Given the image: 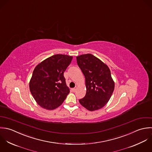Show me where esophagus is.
Instances as JSON below:
<instances>
[{
    "instance_id": "obj_1",
    "label": "esophagus",
    "mask_w": 152,
    "mask_h": 152,
    "mask_svg": "<svg viewBox=\"0 0 152 152\" xmlns=\"http://www.w3.org/2000/svg\"><path fill=\"white\" fill-rule=\"evenodd\" d=\"M77 87H75V88H74L72 89V91H73L74 92H75V91L77 90Z\"/></svg>"
}]
</instances>
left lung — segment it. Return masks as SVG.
I'll use <instances>...</instances> for the list:
<instances>
[{"label": "left lung", "mask_w": 152, "mask_h": 152, "mask_svg": "<svg viewBox=\"0 0 152 152\" xmlns=\"http://www.w3.org/2000/svg\"><path fill=\"white\" fill-rule=\"evenodd\" d=\"M76 58L85 77L86 86V94L79 102L89 111L99 110L107 103L114 89L110 70L92 54L81 55Z\"/></svg>", "instance_id": "left-lung-1"}]
</instances>
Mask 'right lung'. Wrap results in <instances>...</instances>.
<instances>
[{
    "instance_id": "obj_1",
    "label": "right lung",
    "mask_w": 152,
    "mask_h": 152,
    "mask_svg": "<svg viewBox=\"0 0 152 152\" xmlns=\"http://www.w3.org/2000/svg\"><path fill=\"white\" fill-rule=\"evenodd\" d=\"M72 56L56 54L47 58L34 69L29 82L31 93L41 107L53 110L61 105L69 89L64 72L71 64Z\"/></svg>"
}]
</instances>
